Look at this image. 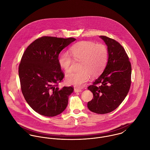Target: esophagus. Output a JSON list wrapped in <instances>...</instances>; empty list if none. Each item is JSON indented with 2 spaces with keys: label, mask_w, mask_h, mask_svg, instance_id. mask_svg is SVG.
Returning a JSON list of instances; mask_svg holds the SVG:
<instances>
[{
  "label": "esophagus",
  "mask_w": 150,
  "mask_h": 150,
  "mask_svg": "<svg viewBox=\"0 0 150 150\" xmlns=\"http://www.w3.org/2000/svg\"><path fill=\"white\" fill-rule=\"evenodd\" d=\"M74 91L75 92H81L82 90L81 89H79V88H74Z\"/></svg>",
  "instance_id": "34e87169"
}]
</instances>
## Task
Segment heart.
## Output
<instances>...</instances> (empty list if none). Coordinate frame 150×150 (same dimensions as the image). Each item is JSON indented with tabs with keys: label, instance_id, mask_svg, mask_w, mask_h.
<instances>
[{
	"label": "heart",
	"instance_id": "b5f03b06",
	"mask_svg": "<svg viewBox=\"0 0 150 150\" xmlns=\"http://www.w3.org/2000/svg\"><path fill=\"white\" fill-rule=\"evenodd\" d=\"M70 53L63 52L58 59L60 66L66 72L71 70V56L75 60L81 61L80 71L71 72L66 76V82L70 85L77 87L84 86L91 76L95 77L99 75L107 64L108 50L107 47L102 44L80 42L70 48Z\"/></svg>",
	"mask_w": 150,
	"mask_h": 150
}]
</instances>
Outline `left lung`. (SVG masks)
Returning a JSON list of instances; mask_svg holds the SVG:
<instances>
[{
    "label": "left lung",
    "mask_w": 150,
    "mask_h": 150,
    "mask_svg": "<svg viewBox=\"0 0 150 150\" xmlns=\"http://www.w3.org/2000/svg\"><path fill=\"white\" fill-rule=\"evenodd\" d=\"M107 45L108 61L102 74L88 89L93 95L88 102L89 110L107 114L116 109L128 93L131 84V64L123 47L115 40L99 36ZM100 84L99 87L96 85Z\"/></svg>",
    "instance_id": "left-lung-1"
}]
</instances>
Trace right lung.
Here are the masks:
<instances>
[{"label":"right lung","mask_w":150,"mask_h":150,"mask_svg":"<svg viewBox=\"0 0 150 150\" xmlns=\"http://www.w3.org/2000/svg\"><path fill=\"white\" fill-rule=\"evenodd\" d=\"M76 40L43 36L31 43L22 55L18 69L22 92L28 105L42 115L56 116L67 106L74 89L58 86L64 77L58 56Z\"/></svg>","instance_id":"1"}]
</instances>
